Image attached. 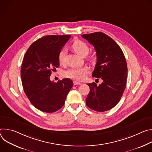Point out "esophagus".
I'll return each instance as SVG.
<instances>
[{"label": "esophagus", "mask_w": 152, "mask_h": 152, "mask_svg": "<svg viewBox=\"0 0 152 152\" xmlns=\"http://www.w3.org/2000/svg\"><path fill=\"white\" fill-rule=\"evenodd\" d=\"M81 85V83L78 82V81H74V85L75 86V85Z\"/></svg>", "instance_id": "esophagus-1"}]
</instances>
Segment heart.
Masks as SVG:
<instances>
[{"label":"heart","mask_w":152,"mask_h":152,"mask_svg":"<svg viewBox=\"0 0 152 152\" xmlns=\"http://www.w3.org/2000/svg\"><path fill=\"white\" fill-rule=\"evenodd\" d=\"M72 48L81 57H85L89 53V47L81 40H77L72 43ZM66 54V48H63L58 54V61L61 64L65 63ZM89 72V69L86 67H74L69 69L64 72V76L67 78L74 79L76 80H82L85 78Z\"/></svg>","instance_id":"1"}]
</instances>
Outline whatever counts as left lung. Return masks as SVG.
I'll use <instances>...</instances> for the list:
<instances>
[{
    "label": "left lung",
    "instance_id": "1",
    "mask_svg": "<svg viewBox=\"0 0 152 152\" xmlns=\"http://www.w3.org/2000/svg\"><path fill=\"white\" fill-rule=\"evenodd\" d=\"M81 36L94 46L96 53L92 77L103 80L99 85L94 82L88 84L90 92L86 104L97 112L109 110L120 102L126 86L127 66L124 55L118 44L103 32Z\"/></svg>",
    "mask_w": 152,
    "mask_h": 152
}]
</instances>
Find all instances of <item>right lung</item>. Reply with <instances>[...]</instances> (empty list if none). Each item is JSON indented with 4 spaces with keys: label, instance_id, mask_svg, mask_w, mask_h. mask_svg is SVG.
<instances>
[{
    "label": "right lung",
    "instance_id": "1",
    "mask_svg": "<svg viewBox=\"0 0 152 152\" xmlns=\"http://www.w3.org/2000/svg\"><path fill=\"white\" fill-rule=\"evenodd\" d=\"M71 37L46 36L34 42L26 52L20 70L24 92L37 109L53 113L61 109L73 86L69 78L54 83L50 80L51 72L58 67V54Z\"/></svg>",
    "mask_w": 152,
    "mask_h": 152
}]
</instances>
